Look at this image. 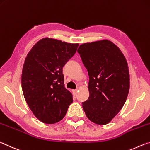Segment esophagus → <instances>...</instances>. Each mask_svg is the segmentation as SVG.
<instances>
[{
    "instance_id": "obj_1",
    "label": "esophagus",
    "mask_w": 150,
    "mask_h": 150,
    "mask_svg": "<svg viewBox=\"0 0 150 150\" xmlns=\"http://www.w3.org/2000/svg\"><path fill=\"white\" fill-rule=\"evenodd\" d=\"M72 92H73V94L76 96L77 94V92H78V90H72Z\"/></svg>"
}]
</instances>
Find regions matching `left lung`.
<instances>
[{
  "label": "left lung",
  "instance_id": "obj_1",
  "mask_svg": "<svg viewBox=\"0 0 150 150\" xmlns=\"http://www.w3.org/2000/svg\"><path fill=\"white\" fill-rule=\"evenodd\" d=\"M89 76V98L82 108L90 121L110 123L126 101L129 90L128 65L124 54L110 40L81 45L78 49Z\"/></svg>",
  "mask_w": 150,
  "mask_h": 150
}]
</instances>
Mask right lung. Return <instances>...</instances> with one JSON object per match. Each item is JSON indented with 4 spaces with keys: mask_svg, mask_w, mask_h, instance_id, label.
I'll use <instances>...</instances> for the list:
<instances>
[{
    "mask_svg": "<svg viewBox=\"0 0 150 150\" xmlns=\"http://www.w3.org/2000/svg\"><path fill=\"white\" fill-rule=\"evenodd\" d=\"M78 45L46 37L37 42L26 56L22 89L32 112L43 123L62 120L73 102L72 93L64 86L62 68Z\"/></svg>",
    "mask_w": 150,
    "mask_h": 150,
    "instance_id": "1",
    "label": "right lung"
}]
</instances>
